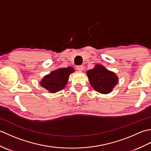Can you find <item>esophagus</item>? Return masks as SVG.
<instances>
[{
    "label": "esophagus",
    "instance_id": "1",
    "mask_svg": "<svg viewBox=\"0 0 151 151\" xmlns=\"http://www.w3.org/2000/svg\"><path fill=\"white\" fill-rule=\"evenodd\" d=\"M83 69H84V67H83L82 65L76 66V69H77V70H78V71H82Z\"/></svg>",
    "mask_w": 151,
    "mask_h": 151
}]
</instances>
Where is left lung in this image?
<instances>
[{
	"label": "left lung",
	"instance_id": "8db88e82",
	"mask_svg": "<svg viewBox=\"0 0 151 151\" xmlns=\"http://www.w3.org/2000/svg\"><path fill=\"white\" fill-rule=\"evenodd\" d=\"M86 74L91 87L102 94L110 93L118 83L116 74L100 64H96L94 68L88 70Z\"/></svg>",
	"mask_w": 151,
	"mask_h": 151
}]
</instances>
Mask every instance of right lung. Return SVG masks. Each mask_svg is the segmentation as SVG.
<instances>
[{
	"label": "right lung",
	"instance_id": "right-lung-1",
	"mask_svg": "<svg viewBox=\"0 0 151 151\" xmlns=\"http://www.w3.org/2000/svg\"><path fill=\"white\" fill-rule=\"evenodd\" d=\"M73 72L75 69L72 67L57 69L45 76L40 82V85L51 93L58 92L65 87L69 75Z\"/></svg>",
	"mask_w": 151,
	"mask_h": 151
}]
</instances>
